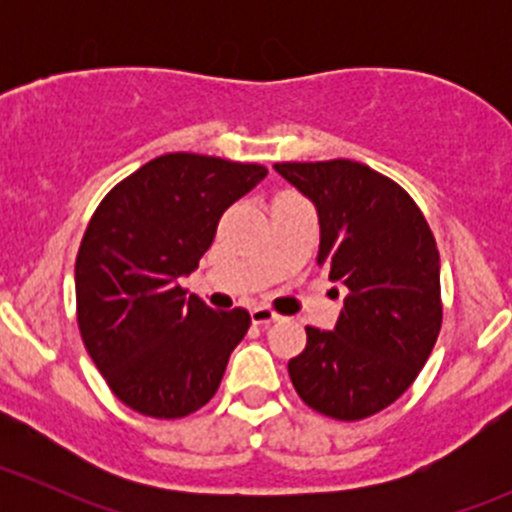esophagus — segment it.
Wrapping results in <instances>:
<instances>
[{"mask_svg":"<svg viewBox=\"0 0 512 512\" xmlns=\"http://www.w3.org/2000/svg\"><path fill=\"white\" fill-rule=\"evenodd\" d=\"M250 317H252V322L260 324V327H267V324L277 322V319H280V314L272 312L270 307H252Z\"/></svg>","mask_w":512,"mask_h":512,"instance_id":"obj_1","label":"esophagus"}]
</instances>
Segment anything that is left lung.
Masks as SVG:
<instances>
[{"label": "left lung", "mask_w": 512, "mask_h": 512, "mask_svg": "<svg viewBox=\"0 0 512 512\" xmlns=\"http://www.w3.org/2000/svg\"><path fill=\"white\" fill-rule=\"evenodd\" d=\"M275 170L314 205L317 265L347 289L332 332L307 327L289 379L324 416L379 414L414 384L441 332V260L431 227L409 193L369 165L339 158Z\"/></svg>", "instance_id": "1"}]
</instances>
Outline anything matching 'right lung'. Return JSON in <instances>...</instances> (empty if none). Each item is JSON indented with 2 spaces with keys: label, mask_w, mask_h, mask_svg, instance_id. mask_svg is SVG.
<instances>
[{
  "label": "right lung",
  "mask_w": 512,
  "mask_h": 512,
  "mask_svg": "<svg viewBox=\"0 0 512 512\" xmlns=\"http://www.w3.org/2000/svg\"><path fill=\"white\" fill-rule=\"evenodd\" d=\"M265 175L257 163L165 153L96 208L76 257L81 339L138 414L188 416L218 391L250 314L215 312L180 277L198 270L225 210Z\"/></svg>",
  "instance_id": "right-lung-1"
}]
</instances>
